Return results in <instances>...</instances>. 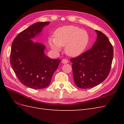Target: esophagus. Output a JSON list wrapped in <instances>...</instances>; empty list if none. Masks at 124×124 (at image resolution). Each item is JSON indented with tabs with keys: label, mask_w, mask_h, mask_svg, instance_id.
<instances>
[{
	"label": "esophagus",
	"mask_w": 124,
	"mask_h": 124,
	"mask_svg": "<svg viewBox=\"0 0 124 124\" xmlns=\"http://www.w3.org/2000/svg\"><path fill=\"white\" fill-rule=\"evenodd\" d=\"M62 63H68L69 62V61L67 59H63L62 60Z\"/></svg>",
	"instance_id": "obj_1"
}]
</instances>
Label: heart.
Segmentation results:
<instances>
[{"instance_id":"1","label":"heart","mask_w":124,"mask_h":124,"mask_svg":"<svg viewBox=\"0 0 124 124\" xmlns=\"http://www.w3.org/2000/svg\"><path fill=\"white\" fill-rule=\"evenodd\" d=\"M89 42V35L85 30L72 25L57 28L54 33V38H49L48 43L54 51L59 52L61 47L65 46L66 53L72 57L81 55Z\"/></svg>"}]
</instances>
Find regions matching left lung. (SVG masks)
I'll return each instance as SVG.
<instances>
[{"mask_svg": "<svg viewBox=\"0 0 124 124\" xmlns=\"http://www.w3.org/2000/svg\"><path fill=\"white\" fill-rule=\"evenodd\" d=\"M97 39L92 47L71 58L74 83L78 87L89 88L100 84L110 73L113 48L108 37L95 30Z\"/></svg>", "mask_w": 124, "mask_h": 124, "instance_id": "left-lung-1", "label": "left lung"}]
</instances>
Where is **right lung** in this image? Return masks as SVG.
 <instances>
[{
  "label": "right lung",
  "instance_id": "add662e5",
  "mask_svg": "<svg viewBox=\"0 0 124 124\" xmlns=\"http://www.w3.org/2000/svg\"><path fill=\"white\" fill-rule=\"evenodd\" d=\"M50 22H37L18 33L11 49V66L18 79L23 85L33 89H42L50 84L52 76L61 62L44 53L46 46L34 42Z\"/></svg>",
  "mask_w": 124,
  "mask_h": 124
}]
</instances>
